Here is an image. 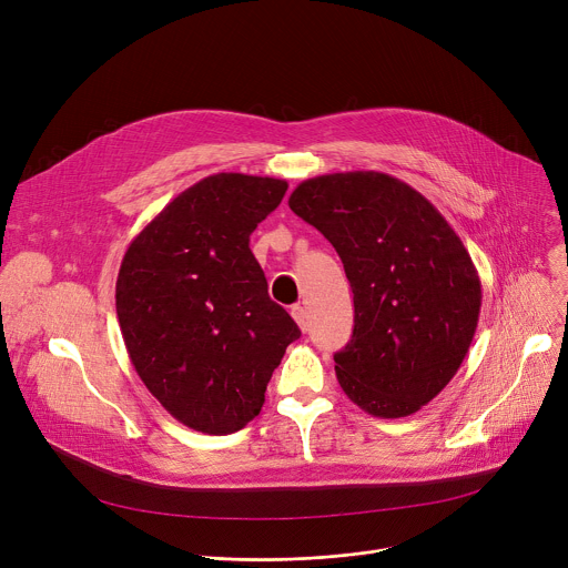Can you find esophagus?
Instances as JSON below:
<instances>
[{
	"label": "esophagus",
	"instance_id": "34e87169",
	"mask_svg": "<svg viewBox=\"0 0 568 568\" xmlns=\"http://www.w3.org/2000/svg\"><path fill=\"white\" fill-rule=\"evenodd\" d=\"M292 316H294V321L298 323V328L305 333L307 331V312H305V307L298 303V305H292Z\"/></svg>",
	"mask_w": 568,
	"mask_h": 568
}]
</instances>
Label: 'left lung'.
I'll list each match as a JSON object with an SVG mask.
<instances>
[{
    "instance_id": "1",
    "label": "left lung",
    "mask_w": 568,
    "mask_h": 568,
    "mask_svg": "<svg viewBox=\"0 0 568 568\" xmlns=\"http://www.w3.org/2000/svg\"><path fill=\"white\" fill-rule=\"evenodd\" d=\"M287 204L331 240L353 290V337L335 355L344 393L375 418L416 414L476 333L480 278L460 237L425 195L377 171L305 180Z\"/></svg>"
}]
</instances>
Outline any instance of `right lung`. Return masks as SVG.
I'll return each instance as SVG.
<instances>
[{
  "mask_svg": "<svg viewBox=\"0 0 568 568\" xmlns=\"http://www.w3.org/2000/svg\"><path fill=\"white\" fill-rule=\"evenodd\" d=\"M287 182L217 173L164 206L130 242L116 314L130 362L175 420L233 434L254 420L285 348L301 337L250 250Z\"/></svg>",
  "mask_w": 568,
  "mask_h": 568,
  "instance_id": "obj_1",
  "label": "right lung"
}]
</instances>
